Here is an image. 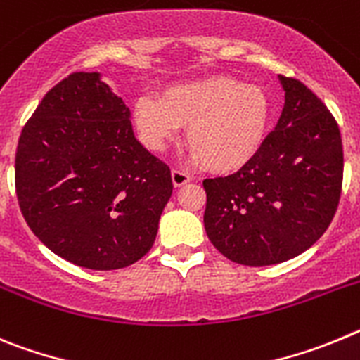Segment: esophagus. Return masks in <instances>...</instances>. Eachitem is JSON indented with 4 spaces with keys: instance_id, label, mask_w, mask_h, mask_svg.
Listing matches in <instances>:
<instances>
[{
    "instance_id": "esophagus-1",
    "label": "esophagus",
    "mask_w": 360,
    "mask_h": 360,
    "mask_svg": "<svg viewBox=\"0 0 360 360\" xmlns=\"http://www.w3.org/2000/svg\"><path fill=\"white\" fill-rule=\"evenodd\" d=\"M190 181H192L190 174H186L184 170H181V168H174V170H172L174 186H183V184L190 183Z\"/></svg>"
}]
</instances>
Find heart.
I'll return each instance as SVG.
<instances>
[{"mask_svg": "<svg viewBox=\"0 0 360 360\" xmlns=\"http://www.w3.org/2000/svg\"><path fill=\"white\" fill-rule=\"evenodd\" d=\"M269 120L267 93L228 75L174 84L161 96L141 95L132 103V124L148 150L163 152L186 125L190 156L219 174L235 172L255 158Z\"/></svg>", "mask_w": 360, "mask_h": 360, "instance_id": "obj_1", "label": "heart"}]
</instances>
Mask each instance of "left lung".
<instances>
[{
	"label": "left lung",
	"instance_id": "obj_1",
	"mask_svg": "<svg viewBox=\"0 0 360 360\" xmlns=\"http://www.w3.org/2000/svg\"><path fill=\"white\" fill-rule=\"evenodd\" d=\"M285 105L274 131L248 165L204 179V228L226 258L262 267L316 244L338 212L342 188L341 131L305 84L280 77Z\"/></svg>",
	"mask_w": 360,
	"mask_h": 360
}]
</instances>
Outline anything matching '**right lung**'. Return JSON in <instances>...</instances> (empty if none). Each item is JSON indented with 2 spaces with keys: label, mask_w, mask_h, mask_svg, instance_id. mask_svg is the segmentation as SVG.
<instances>
[{
  "label": "right lung",
  "mask_w": 360,
  "mask_h": 360,
  "mask_svg": "<svg viewBox=\"0 0 360 360\" xmlns=\"http://www.w3.org/2000/svg\"><path fill=\"white\" fill-rule=\"evenodd\" d=\"M172 188L168 165L136 140L129 108L98 73L77 71L51 87L19 136L22 217L79 267L111 271L145 257Z\"/></svg>",
  "instance_id": "add662e5"
}]
</instances>
